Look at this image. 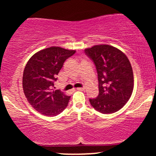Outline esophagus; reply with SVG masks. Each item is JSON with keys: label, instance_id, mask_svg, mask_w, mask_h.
I'll use <instances>...</instances> for the list:
<instances>
[{"label": "esophagus", "instance_id": "34e87169", "mask_svg": "<svg viewBox=\"0 0 156 156\" xmlns=\"http://www.w3.org/2000/svg\"><path fill=\"white\" fill-rule=\"evenodd\" d=\"M85 89V88L84 87H80V88H77V90H79V91H83Z\"/></svg>", "mask_w": 156, "mask_h": 156}]
</instances>
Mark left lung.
<instances>
[{
  "label": "left lung",
  "mask_w": 156,
  "mask_h": 156,
  "mask_svg": "<svg viewBox=\"0 0 156 156\" xmlns=\"http://www.w3.org/2000/svg\"><path fill=\"white\" fill-rule=\"evenodd\" d=\"M84 51L98 73L99 94L89 99L91 105L102 114L117 112L128 101L133 89V69L128 57L108 44L94 45Z\"/></svg>",
  "instance_id": "obj_1"
}]
</instances>
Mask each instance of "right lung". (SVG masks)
Instances as JSON below:
<instances>
[{"label": "right lung", "mask_w": 156, "mask_h": 156, "mask_svg": "<svg viewBox=\"0 0 156 156\" xmlns=\"http://www.w3.org/2000/svg\"><path fill=\"white\" fill-rule=\"evenodd\" d=\"M76 51L50 47L37 52L27 62L23 76V88L28 103L44 116L54 117L67 106L70 97L53 90L56 76L66 59Z\"/></svg>", "instance_id": "obj_1"}]
</instances>
